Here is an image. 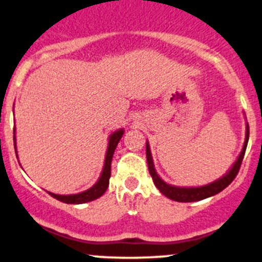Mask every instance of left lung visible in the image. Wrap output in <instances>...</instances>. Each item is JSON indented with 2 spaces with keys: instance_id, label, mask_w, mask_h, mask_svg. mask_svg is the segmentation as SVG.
Masks as SVG:
<instances>
[{
  "instance_id": "obj_1",
  "label": "left lung",
  "mask_w": 262,
  "mask_h": 262,
  "mask_svg": "<svg viewBox=\"0 0 262 262\" xmlns=\"http://www.w3.org/2000/svg\"><path fill=\"white\" fill-rule=\"evenodd\" d=\"M247 142H249V123H246V134H245L244 147L243 150H241L240 155L237 156V160L233 162L231 168H230V170L219 180H216V181L213 182H210V184L207 185H204V186L179 187V186H172V185L165 182L164 180L159 176V173L156 172V170H155L150 145H148V142H146V157H147L148 171H150V175L152 176L155 186L159 188L160 192L164 193L166 198L173 200V201H177V202L200 201V200L211 198V196L221 192L224 188H226L230 184H231L232 180L235 179L236 175H237L238 170H240V166H241V162H243L245 151H246Z\"/></svg>"
}]
</instances>
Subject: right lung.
Listing matches in <instances>:
<instances>
[{
	"label": "right lung",
	"mask_w": 262,
	"mask_h": 262,
	"mask_svg": "<svg viewBox=\"0 0 262 262\" xmlns=\"http://www.w3.org/2000/svg\"><path fill=\"white\" fill-rule=\"evenodd\" d=\"M123 132L125 130L123 128H120V130L112 132L108 137V145H107V151H106L105 156V164H103L102 172H101L100 177H98L97 182L92 187H90L89 190L83 191V192L75 193V195H57V193L50 192V195L52 198H55L58 201H62L64 204H85V202L94 201L105 193V191L107 190L108 187V180L110 176H111V161L112 156H114L115 150H116V146L119 141L122 137ZM13 143H15V151L16 156H17V148H16V127H13Z\"/></svg>",
	"instance_id": "add662e5"
}]
</instances>
